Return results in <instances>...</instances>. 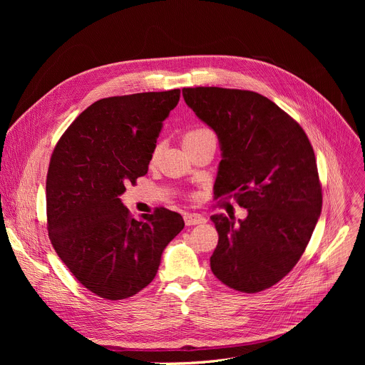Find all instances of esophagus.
I'll return each mask as SVG.
<instances>
[{
	"label": "esophagus",
	"instance_id": "34e87169",
	"mask_svg": "<svg viewBox=\"0 0 365 365\" xmlns=\"http://www.w3.org/2000/svg\"><path fill=\"white\" fill-rule=\"evenodd\" d=\"M185 223L187 226H195V225H201L205 223V217L198 215V213H186L185 215Z\"/></svg>",
	"mask_w": 365,
	"mask_h": 365
}]
</instances>
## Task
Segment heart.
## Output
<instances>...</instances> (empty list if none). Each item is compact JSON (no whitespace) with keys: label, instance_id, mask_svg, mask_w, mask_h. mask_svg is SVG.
I'll return each instance as SVG.
<instances>
[{"label":"heart","instance_id":"1","mask_svg":"<svg viewBox=\"0 0 365 365\" xmlns=\"http://www.w3.org/2000/svg\"><path fill=\"white\" fill-rule=\"evenodd\" d=\"M205 134H212V131H210L208 128H204V127H197V128L189 130V131L185 134V136H183V143L190 142V140H195V139H198V138H202V136H205ZM158 152H160V146H157L155 149H153L152 157L155 158V157L158 155Z\"/></svg>","mask_w":365,"mask_h":365}]
</instances>
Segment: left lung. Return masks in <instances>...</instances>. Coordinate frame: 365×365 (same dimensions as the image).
Masks as SVG:
<instances>
[{"mask_svg": "<svg viewBox=\"0 0 365 365\" xmlns=\"http://www.w3.org/2000/svg\"><path fill=\"white\" fill-rule=\"evenodd\" d=\"M182 93L219 138L215 197H234L248 213L238 223L212 216L219 234L212 271L242 293L269 289L299 262L321 215L312 145L289 113L259 93L220 87Z\"/></svg>", "mask_w": 365, "mask_h": 365, "instance_id": "left-lung-1", "label": "left lung"}]
</instances>
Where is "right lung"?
<instances>
[{
	"instance_id": "1",
	"label": "right lung",
	"mask_w": 365,
	"mask_h": 365,
	"mask_svg": "<svg viewBox=\"0 0 365 365\" xmlns=\"http://www.w3.org/2000/svg\"><path fill=\"white\" fill-rule=\"evenodd\" d=\"M180 90L113 96L90 105L57 142L48 165L47 229L57 256L87 290L108 300L155 278L185 226L161 207L133 219L120 195L148 173L163 121Z\"/></svg>"
}]
</instances>
